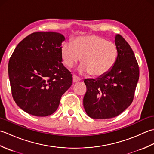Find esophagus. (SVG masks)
Instances as JSON below:
<instances>
[{
    "instance_id": "34e87169",
    "label": "esophagus",
    "mask_w": 154,
    "mask_h": 154,
    "mask_svg": "<svg viewBox=\"0 0 154 154\" xmlns=\"http://www.w3.org/2000/svg\"><path fill=\"white\" fill-rule=\"evenodd\" d=\"M80 78L78 77L77 76H75V75H73V83H77L80 81Z\"/></svg>"
}]
</instances>
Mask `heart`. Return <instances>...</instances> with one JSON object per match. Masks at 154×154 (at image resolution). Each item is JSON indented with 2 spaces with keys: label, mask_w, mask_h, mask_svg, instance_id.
I'll list each match as a JSON object with an SVG mask.
<instances>
[{
  "label": "heart",
  "mask_w": 154,
  "mask_h": 154,
  "mask_svg": "<svg viewBox=\"0 0 154 154\" xmlns=\"http://www.w3.org/2000/svg\"><path fill=\"white\" fill-rule=\"evenodd\" d=\"M61 55L63 63L70 68L82 57L83 63L78 69L79 73L100 77L108 73L115 64L118 49L113 42L91 35L77 38L73 44L65 43L61 48Z\"/></svg>",
  "instance_id": "b5f03b06"
}]
</instances>
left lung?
Segmentation results:
<instances>
[{
	"label": "left lung",
	"mask_w": 154,
	"mask_h": 154,
	"mask_svg": "<svg viewBox=\"0 0 154 154\" xmlns=\"http://www.w3.org/2000/svg\"><path fill=\"white\" fill-rule=\"evenodd\" d=\"M114 42L118 57L113 67L95 79L84 81L83 106L94 119H111L125 110L132 103L139 79L138 64L130 45L119 34Z\"/></svg>",
	"instance_id": "1"
}]
</instances>
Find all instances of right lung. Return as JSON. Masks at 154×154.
<instances>
[{
    "instance_id": "obj_1",
    "label": "right lung",
    "mask_w": 154,
    "mask_h": 154,
    "mask_svg": "<svg viewBox=\"0 0 154 154\" xmlns=\"http://www.w3.org/2000/svg\"><path fill=\"white\" fill-rule=\"evenodd\" d=\"M63 35L34 32L16 47L8 63L12 97L22 110L46 116L55 112L63 94L73 82L71 72L62 63Z\"/></svg>"
}]
</instances>
